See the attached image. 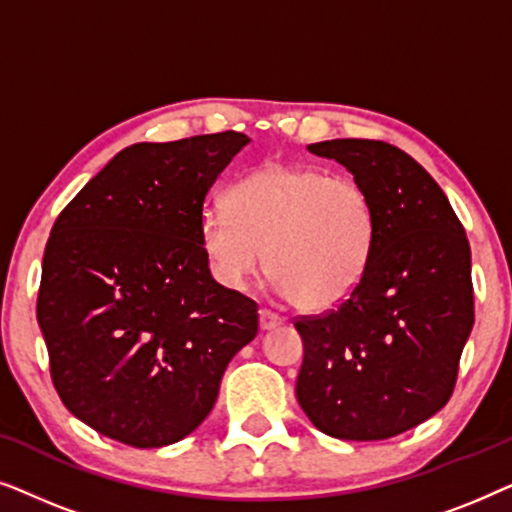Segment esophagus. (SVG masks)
I'll use <instances>...</instances> for the list:
<instances>
[{"instance_id":"obj_1","label":"esophagus","mask_w":512,"mask_h":512,"mask_svg":"<svg viewBox=\"0 0 512 512\" xmlns=\"http://www.w3.org/2000/svg\"><path fill=\"white\" fill-rule=\"evenodd\" d=\"M282 317H279L277 312H272V310H268V307H263L261 310V328L263 331H272V328H277V326H282Z\"/></svg>"}]
</instances>
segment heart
Segmentation results:
<instances>
[{
    "label": "heart",
    "mask_w": 512,
    "mask_h": 512,
    "mask_svg": "<svg viewBox=\"0 0 512 512\" xmlns=\"http://www.w3.org/2000/svg\"><path fill=\"white\" fill-rule=\"evenodd\" d=\"M377 237V207L352 174L270 163L226 193V209H207L200 242L214 275L242 286L261 270L293 307L333 310L366 277Z\"/></svg>",
    "instance_id": "obj_1"
}]
</instances>
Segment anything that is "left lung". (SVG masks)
Wrapping results in <instances>:
<instances>
[{
  "instance_id": "left-lung-1",
  "label": "left lung",
  "mask_w": 512,
  "mask_h": 512,
  "mask_svg": "<svg viewBox=\"0 0 512 512\" xmlns=\"http://www.w3.org/2000/svg\"><path fill=\"white\" fill-rule=\"evenodd\" d=\"M310 153L345 165L373 195L377 237L354 296L296 319L305 356L296 396L340 440H384L450 401L471 335V247L429 172L375 139H331Z\"/></svg>"
}]
</instances>
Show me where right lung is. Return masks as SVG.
I'll use <instances>...</instances> for the list:
<instances>
[{
  "instance_id": "right-lung-1",
  "label": "right lung",
  "mask_w": 512,
  "mask_h": 512,
  "mask_svg": "<svg viewBox=\"0 0 512 512\" xmlns=\"http://www.w3.org/2000/svg\"><path fill=\"white\" fill-rule=\"evenodd\" d=\"M249 137L132 144L62 209L37 319L65 408L132 447L186 438L212 412L258 305L214 282L200 242L209 188Z\"/></svg>"
}]
</instances>
